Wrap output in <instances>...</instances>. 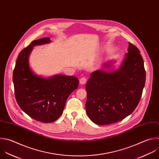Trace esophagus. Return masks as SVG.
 <instances>
[{"label":"esophagus","instance_id":"1","mask_svg":"<svg viewBox=\"0 0 159 159\" xmlns=\"http://www.w3.org/2000/svg\"><path fill=\"white\" fill-rule=\"evenodd\" d=\"M87 82V78L85 77H83L82 78L80 79V84H85Z\"/></svg>","mask_w":159,"mask_h":159}]
</instances>
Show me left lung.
I'll use <instances>...</instances> for the list:
<instances>
[{
    "label": "left lung",
    "instance_id": "obj_1",
    "mask_svg": "<svg viewBox=\"0 0 159 159\" xmlns=\"http://www.w3.org/2000/svg\"><path fill=\"white\" fill-rule=\"evenodd\" d=\"M129 44L120 69L111 72L97 70L86 84V112L97 125L123 120L134 111L141 98L146 77L143 61L138 48ZM110 66L103 64L104 67Z\"/></svg>",
    "mask_w": 159,
    "mask_h": 159
}]
</instances>
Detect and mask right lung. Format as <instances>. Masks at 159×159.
Wrapping results in <instances>:
<instances>
[{
	"mask_svg": "<svg viewBox=\"0 0 159 159\" xmlns=\"http://www.w3.org/2000/svg\"><path fill=\"white\" fill-rule=\"evenodd\" d=\"M49 38L33 40L17 57L13 72L16 99L20 109L34 120L50 123L62 115L68 97L77 89L76 77L62 75L43 79L33 74L29 56L33 46L47 43Z\"/></svg>",
	"mask_w": 159,
	"mask_h": 159,
	"instance_id": "1",
	"label": "right lung"
}]
</instances>
